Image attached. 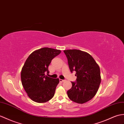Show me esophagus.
I'll use <instances>...</instances> for the list:
<instances>
[{"label": "esophagus", "instance_id": "obj_1", "mask_svg": "<svg viewBox=\"0 0 124 124\" xmlns=\"http://www.w3.org/2000/svg\"><path fill=\"white\" fill-rule=\"evenodd\" d=\"M59 81H60V82H64V81H65V80H62V79H60V80H59Z\"/></svg>", "mask_w": 124, "mask_h": 124}]
</instances>
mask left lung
<instances>
[{"mask_svg":"<svg viewBox=\"0 0 124 124\" xmlns=\"http://www.w3.org/2000/svg\"><path fill=\"white\" fill-rule=\"evenodd\" d=\"M69 69L76 72V82H71L72 88L67 91L69 99L75 102H87L97 93L101 82L98 64L89 53L79 50H64Z\"/></svg>","mask_w":124,"mask_h":124,"instance_id":"obj_1","label":"left lung"}]
</instances>
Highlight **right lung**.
<instances>
[{"label":"right lung","instance_id":"obj_1","mask_svg":"<svg viewBox=\"0 0 124 124\" xmlns=\"http://www.w3.org/2000/svg\"><path fill=\"white\" fill-rule=\"evenodd\" d=\"M61 51L43 47L31 53L24 63L21 71V81L28 96L33 101L44 103L49 101L55 94L59 79L45 75L53 58Z\"/></svg>","mask_w":124,"mask_h":124}]
</instances>
